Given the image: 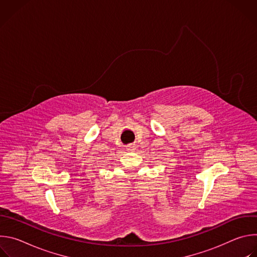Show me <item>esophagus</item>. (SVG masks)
<instances>
[{
  "label": "esophagus",
  "mask_w": 257,
  "mask_h": 257,
  "mask_svg": "<svg viewBox=\"0 0 257 257\" xmlns=\"http://www.w3.org/2000/svg\"><path fill=\"white\" fill-rule=\"evenodd\" d=\"M135 149H136L135 144H129L127 146V151H129V152H133V151H135Z\"/></svg>",
  "instance_id": "1"
}]
</instances>
